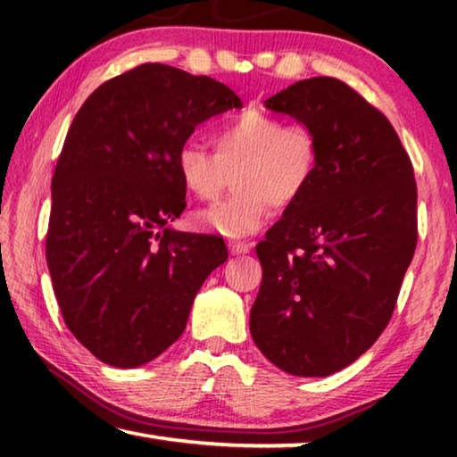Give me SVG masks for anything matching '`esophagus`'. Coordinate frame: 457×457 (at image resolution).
I'll list each match as a JSON object with an SVG mask.
<instances>
[{"label": "esophagus", "instance_id": "1", "mask_svg": "<svg viewBox=\"0 0 457 457\" xmlns=\"http://www.w3.org/2000/svg\"><path fill=\"white\" fill-rule=\"evenodd\" d=\"M228 247H229V252L234 253V256H237V253H247V252H250L252 250V244H247V242H229Z\"/></svg>", "mask_w": 457, "mask_h": 457}]
</instances>
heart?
I'll return each mask as SVG.
<instances>
[{
  "label": "heart",
  "mask_w": 457,
  "mask_h": 457,
  "mask_svg": "<svg viewBox=\"0 0 457 457\" xmlns=\"http://www.w3.org/2000/svg\"><path fill=\"white\" fill-rule=\"evenodd\" d=\"M320 138L304 122H284L258 108L223 120L213 133V151L187 138L175 151L183 187L213 201L234 173V195L197 213V223L226 237H244L288 210L312 187L320 169Z\"/></svg>",
  "instance_id": "b5f03b06"
}]
</instances>
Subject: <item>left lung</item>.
<instances>
[{"instance_id": "obj_1", "label": "left lung", "mask_w": 457, "mask_h": 457, "mask_svg": "<svg viewBox=\"0 0 457 457\" xmlns=\"http://www.w3.org/2000/svg\"><path fill=\"white\" fill-rule=\"evenodd\" d=\"M320 138V169L256 245L262 286L250 332L298 377L357 361L389 324L417 245L411 159L385 114L349 84L316 76L266 100Z\"/></svg>"}]
</instances>
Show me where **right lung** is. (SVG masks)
<instances>
[{
    "label": "right lung",
    "mask_w": 457,
    "mask_h": 457,
    "mask_svg": "<svg viewBox=\"0 0 457 457\" xmlns=\"http://www.w3.org/2000/svg\"><path fill=\"white\" fill-rule=\"evenodd\" d=\"M239 106L210 76L146 62L100 84L76 112L52 177L46 260L66 327L106 365L133 369L167 351L228 260L223 237L167 223L187 205L177 146Z\"/></svg>",
    "instance_id": "obj_1"
}]
</instances>
